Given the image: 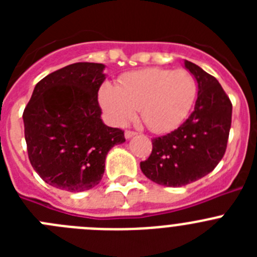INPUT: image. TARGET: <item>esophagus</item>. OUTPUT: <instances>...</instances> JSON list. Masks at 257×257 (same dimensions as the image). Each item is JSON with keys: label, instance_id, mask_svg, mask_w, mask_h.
<instances>
[{"label": "esophagus", "instance_id": "obj_1", "mask_svg": "<svg viewBox=\"0 0 257 257\" xmlns=\"http://www.w3.org/2000/svg\"><path fill=\"white\" fill-rule=\"evenodd\" d=\"M136 133H134V131H130V130H127L124 131V138L126 139H130V138H133V136H135Z\"/></svg>", "mask_w": 257, "mask_h": 257}]
</instances>
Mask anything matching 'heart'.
Instances as JSON below:
<instances>
[{
    "label": "heart",
    "mask_w": 257,
    "mask_h": 257,
    "mask_svg": "<svg viewBox=\"0 0 257 257\" xmlns=\"http://www.w3.org/2000/svg\"><path fill=\"white\" fill-rule=\"evenodd\" d=\"M198 86L187 69L145 68L119 78L118 86L104 82L99 101L115 124H124L140 117L149 130L169 133L180 126L196 101Z\"/></svg>",
    "instance_id": "1"
}]
</instances>
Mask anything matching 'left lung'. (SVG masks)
<instances>
[{
    "mask_svg": "<svg viewBox=\"0 0 257 257\" xmlns=\"http://www.w3.org/2000/svg\"><path fill=\"white\" fill-rule=\"evenodd\" d=\"M185 68L198 83V96L188 119L167 135L152 140L143 174L154 183L178 188L210 174L226 151L231 124V103L216 78L192 61Z\"/></svg>",
    "mask_w": 257,
    "mask_h": 257,
    "instance_id": "obj_1",
    "label": "left lung"
}]
</instances>
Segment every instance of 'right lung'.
Returning a JSON list of instances; mask_svg holds the SVG:
<instances>
[{"label":"right lung","mask_w":257,"mask_h":257,"mask_svg":"<svg viewBox=\"0 0 257 257\" xmlns=\"http://www.w3.org/2000/svg\"><path fill=\"white\" fill-rule=\"evenodd\" d=\"M105 65L74 63L36 85L23 121L29 161L45 183L83 192L100 183L105 157L126 142L121 128L101 121L97 92Z\"/></svg>","instance_id":"add662e5"}]
</instances>
